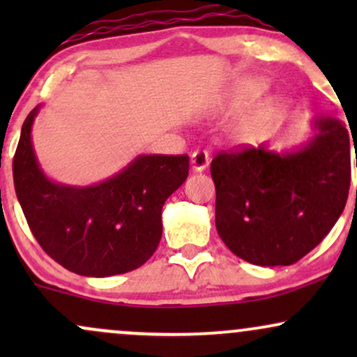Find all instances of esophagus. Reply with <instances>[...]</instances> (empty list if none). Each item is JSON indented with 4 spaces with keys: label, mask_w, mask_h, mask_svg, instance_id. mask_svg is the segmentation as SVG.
<instances>
[{
    "label": "esophagus",
    "mask_w": 357,
    "mask_h": 357,
    "mask_svg": "<svg viewBox=\"0 0 357 357\" xmlns=\"http://www.w3.org/2000/svg\"><path fill=\"white\" fill-rule=\"evenodd\" d=\"M208 166H210V155H208V153H204V151H196V153H192L191 155L192 171L202 173V171L206 169Z\"/></svg>",
    "instance_id": "34e87169"
}]
</instances>
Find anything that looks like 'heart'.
<instances>
[{
  "label": "heart",
  "mask_w": 357,
  "mask_h": 357,
  "mask_svg": "<svg viewBox=\"0 0 357 357\" xmlns=\"http://www.w3.org/2000/svg\"><path fill=\"white\" fill-rule=\"evenodd\" d=\"M264 89L265 82L261 79H241L231 90L228 99L225 100V107L230 110L238 109L258 96ZM273 109H275V102L272 97H260L253 104H250V107L233 124V136L238 141H250V139L255 137L267 126Z\"/></svg>",
  "instance_id": "obj_1"
}]
</instances>
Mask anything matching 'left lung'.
Wrapping results in <instances>:
<instances>
[{"mask_svg": "<svg viewBox=\"0 0 357 357\" xmlns=\"http://www.w3.org/2000/svg\"><path fill=\"white\" fill-rule=\"evenodd\" d=\"M310 126L314 136L294 149L275 151L264 142L213 159L216 230L245 261L296 264L333 230L346 206L349 132L331 116H315Z\"/></svg>", "mask_w": 357, "mask_h": 357, "instance_id": "left-lung-1", "label": "left lung"}]
</instances>
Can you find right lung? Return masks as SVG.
Segmentation results:
<instances>
[{"instance_id": "1", "label": "right lung", "mask_w": 357, "mask_h": 357, "mask_svg": "<svg viewBox=\"0 0 357 357\" xmlns=\"http://www.w3.org/2000/svg\"><path fill=\"white\" fill-rule=\"evenodd\" d=\"M28 114L13 159L15 190L30 230L61 267L85 277L130 272L149 260L162 236L165 202L186 181L188 155L141 154L104 181H53L36 158Z\"/></svg>"}]
</instances>
